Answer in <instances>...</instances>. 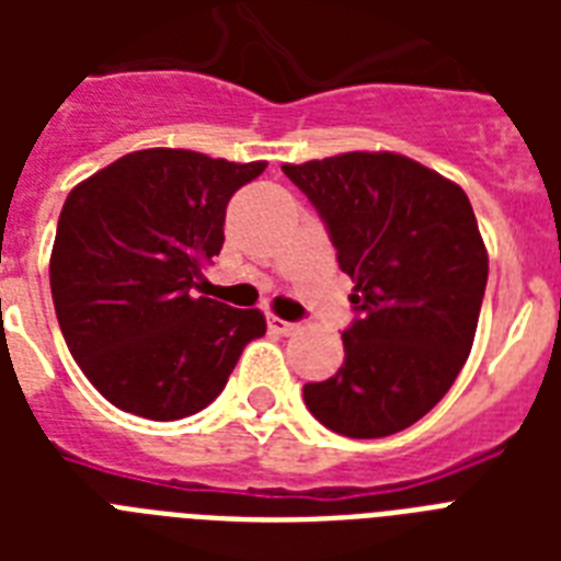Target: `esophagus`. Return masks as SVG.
<instances>
[{
  "label": "esophagus",
  "mask_w": 561,
  "mask_h": 561,
  "mask_svg": "<svg viewBox=\"0 0 561 561\" xmlns=\"http://www.w3.org/2000/svg\"><path fill=\"white\" fill-rule=\"evenodd\" d=\"M267 329H271L273 334L288 337V334L297 332V323H288V320H282V317H267Z\"/></svg>",
  "instance_id": "34e87169"
}]
</instances>
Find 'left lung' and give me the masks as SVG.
I'll use <instances>...</instances> for the list:
<instances>
[{
    "label": "left lung",
    "mask_w": 561,
    "mask_h": 561,
    "mask_svg": "<svg viewBox=\"0 0 561 561\" xmlns=\"http://www.w3.org/2000/svg\"><path fill=\"white\" fill-rule=\"evenodd\" d=\"M355 282L343 367L306 383V408L352 439L399 434L451 390L469 358L489 259L457 183L399 153L282 165Z\"/></svg>",
    "instance_id": "1"
}]
</instances>
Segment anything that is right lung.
<instances>
[{"instance_id": "obj_1", "label": "right lung", "mask_w": 561, "mask_h": 561, "mask_svg": "<svg viewBox=\"0 0 561 561\" xmlns=\"http://www.w3.org/2000/svg\"><path fill=\"white\" fill-rule=\"evenodd\" d=\"M267 162L151 148L69 192L48 262L75 364L134 416L174 422L218 399L262 311L201 297V267L224 247L229 197Z\"/></svg>"}]
</instances>
